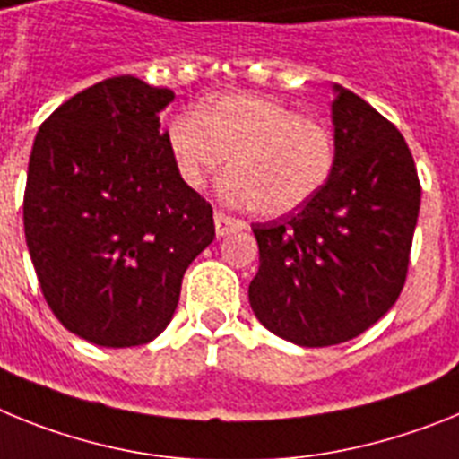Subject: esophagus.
I'll list each match as a JSON object with an SVG mask.
<instances>
[{"instance_id":"esophagus-1","label":"esophagus","mask_w":459,"mask_h":459,"mask_svg":"<svg viewBox=\"0 0 459 459\" xmlns=\"http://www.w3.org/2000/svg\"><path fill=\"white\" fill-rule=\"evenodd\" d=\"M214 229H217L219 238H224V235L233 233V230L245 229V224H242L240 219L229 217V214H224V212H214Z\"/></svg>"}]
</instances>
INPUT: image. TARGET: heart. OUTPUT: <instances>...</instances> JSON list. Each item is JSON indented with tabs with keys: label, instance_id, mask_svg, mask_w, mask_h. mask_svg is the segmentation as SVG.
<instances>
[{
	"label": "heart",
	"instance_id": "obj_1",
	"mask_svg": "<svg viewBox=\"0 0 459 459\" xmlns=\"http://www.w3.org/2000/svg\"><path fill=\"white\" fill-rule=\"evenodd\" d=\"M169 145L191 189L205 186L229 159L221 194L261 217L305 207L328 185L337 159L328 126L258 94H230L203 103L198 113L178 115Z\"/></svg>",
	"mask_w": 459,
	"mask_h": 459
}]
</instances>
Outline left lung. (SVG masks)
Instances as JSON below:
<instances>
[{"label": "left lung", "instance_id": "left-lung-1", "mask_svg": "<svg viewBox=\"0 0 459 459\" xmlns=\"http://www.w3.org/2000/svg\"><path fill=\"white\" fill-rule=\"evenodd\" d=\"M334 170L296 212L252 224L258 273L249 302L270 333L333 346L372 328L404 289L420 180L404 135L334 85Z\"/></svg>", "mask_w": 459, "mask_h": 459}]
</instances>
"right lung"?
<instances>
[{
	"mask_svg": "<svg viewBox=\"0 0 459 459\" xmlns=\"http://www.w3.org/2000/svg\"><path fill=\"white\" fill-rule=\"evenodd\" d=\"M173 91L115 75L39 126L25 238L59 324L99 346H141L173 318L189 263L214 240L212 205L185 185L159 113Z\"/></svg>",
	"mask_w": 459,
	"mask_h": 459,
	"instance_id": "right-lung-1",
	"label": "right lung"
}]
</instances>
